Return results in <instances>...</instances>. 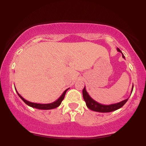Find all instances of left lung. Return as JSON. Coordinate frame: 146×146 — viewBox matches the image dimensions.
Wrapping results in <instances>:
<instances>
[{
    "instance_id": "1",
    "label": "left lung",
    "mask_w": 146,
    "mask_h": 146,
    "mask_svg": "<svg viewBox=\"0 0 146 146\" xmlns=\"http://www.w3.org/2000/svg\"><path fill=\"white\" fill-rule=\"evenodd\" d=\"M117 50L119 52H121L122 54V57L125 59V57L123 56V54L122 53V52L120 51V49L119 48H117ZM133 90V86H132L131 93ZM82 94H83V98L85 102H86V106L89 108L90 110H93L95 112H100V113H110V112L115 111L117 109H119L120 108H121L123 105L126 103V102L128 101V99L123 100V101L118 102V103L113 104H109V105H104L102 104L98 103V102H96L95 100H93L91 97L90 96L89 94L88 93V92L86 91V88H84L82 90Z\"/></svg>"
}]
</instances>
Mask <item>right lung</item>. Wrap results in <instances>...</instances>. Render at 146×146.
Segmentation results:
<instances>
[{
	"label": "right lung",
	"mask_w": 146,
	"mask_h": 146,
	"mask_svg": "<svg viewBox=\"0 0 146 146\" xmlns=\"http://www.w3.org/2000/svg\"><path fill=\"white\" fill-rule=\"evenodd\" d=\"M15 89H16V88H15ZM68 89V88H67L66 90H65L63 92V93L62 94L61 96H60V98L56 100V101L52 102V103H49V104H37V103H33V102H30L29 101H27V100H25V99L23 98V97H22L21 95L18 93V91L16 90V92H17L18 96L21 98V100H23V101L27 105L29 106L32 107V108H38V109L51 110V109H53V108H57V107H58L60 104H61L64 98L65 94H66V91H67Z\"/></svg>",
	"instance_id": "obj_1"
}]
</instances>
